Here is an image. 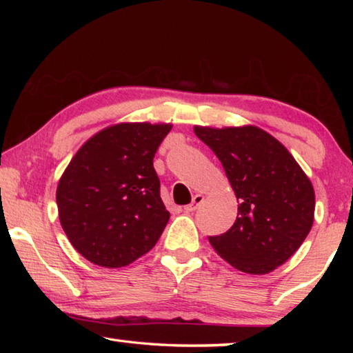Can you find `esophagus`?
<instances>
[{"mask_svg":"<svg viewBox=\"0 0 353 353\" xmlns=\"http://www.w3.org/2000/svg\"><path fill=\"white\" fill-rule=\"evenodd\" d=\"M202 201H204V196H202V194H194V196H193V202H191V204H188V205H185L183 210L187 212V213L194 212L196 208L199 207V204H201Z\"/></svg>","mask_w":353,"mask_h":353,"instance_id":"1","label":"esophagus"}]
</instances>
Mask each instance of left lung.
Segmentation results:
<instances>
[{
    "instance_id": "obj_1",
    "label": "left lung",
    "mask_w": 353,
    "mask_h": 353,
    "mask_svg": "<svg viewBox=\"0 0 353 353\" xmlns=\"http://www.w3.org/2000/svg\"><path fill=\"white\" fill-rule=\"evenodd\" d=\"M194 134L221 160L238 201L234 225L210 244L238 271L272 272L312 230V181L282 143L252 124L194 126Z\"/></svg>"
}]
</instances>
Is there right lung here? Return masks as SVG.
<instances>
[{
  "mask_svg": "<svg viewBox=\"0 0 353 353\" xmlns=\"http://www.w3.org/2000/svg\"><path fill=\"white\" fill-rule=\"evenodd\" d=\"M171 123H117L90 137L59 179L61 225L77 252L123 268L149 252L170 212L152 160Z\"/></svg>",
  "mask_w": 353,
  "mask_h": 353,
  "instance_id": "obj_1",
  "label": "right lung"
}]
</instances>
